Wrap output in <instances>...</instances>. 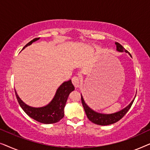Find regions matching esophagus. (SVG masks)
Returning a JSON list of instances; mask_svg holds the SVG:
<instances>
[{"label":"esophagus","instance_id":"obj_1","mask_svg":"<svg viewBox=\"0 0 150 150\" xmlns=\"http://www.w3.org/2000/svg\"><path fill=\"white\" fill-rule=\"evenodd\" d=\"M71 81H72V83L76 87H79L80 84H81V78L79 76H75L72 78Z\"/></svg>","mask_w":150,"mask_h":150}]
</instances>
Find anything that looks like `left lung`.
Here are the masks:
<instances>
[{"label": "left lung", "mask_w": 150, "mask_h": 150, "mask_svg": "<svg viewBox=\"0 0 150 150\" xmlns=\"http://www.w3.org/2000/svg\"><path fill=\"white\" fill-rule=\"evenodd\" d=\"M117 46V50L119 52H126L129 53V52L127 50H126L124 47H123L120 44H119L118 42L115 43ZM130 54V53H129ZM131 56V55H130ZM134 100H133L131 103L129 105L126 107L124 109L120 110L117 112L109 115H106V114H101V113H98L95 111H93V110H91L87 104H85V101H84L83 97L81 96V102L82 104H83L84 109H85V113L87 115V118L89 119V121H91V122H93V124L100 125V126H106V125H110L114 123L117 122L118 121H120L125 115L127 113V112L130 109L131 106L134 102Z\"/></svg>", "instance_id": "1"}]
</instances>
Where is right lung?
Here are the masks:
<instances>
[{
  "instance_id": "1",
  "label": "right lung",
  "mask_w": 150,
  "mask_h": 150,
  "mask_svg": "<svg viewBox=\"0 0 150 150\" xmlns=\"http://www.w3.org/2000/svg\"><path fill=\"white\" fill-rule=\"evenodd\" d=\"M40 38L33 39L26 44L23 49L31 44L33 42L38 40ZM74 90V86L73 85L71 80L65 82L57 89V93L50 103L41 108H33L26 105L18 97L16 91L15 93L20 106L30 117L42 124H50L58 122L64 117V107L67 98L70 92Z\"/></svg>"
}]
</instances>
